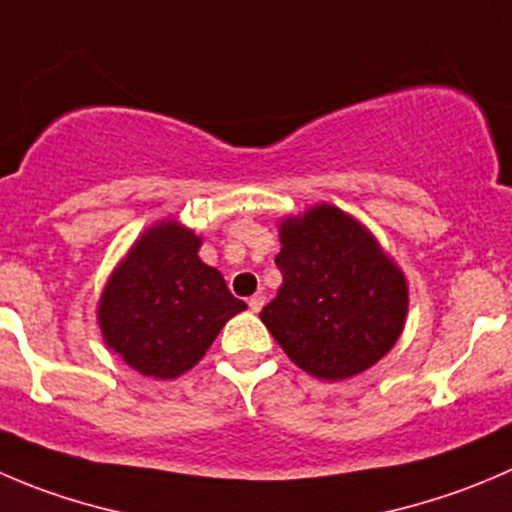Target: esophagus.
Here are the masks:
<instances>
[{
    "instance_id": "1",
    "label": "esophagus",
    "mask_w": 512,
    "mask_h": 512,
    "mask_svg": "<svg viewBox=\"0 0 512 512\" xmlns=\"http://www.w3.org/2000/svg\"><path fill=\"white\" fill-rule=\"evenodd\" d=\"M247 305H250L252 312H260L262 305H265V297H262V295H252L250 300H247Z\"/></svg>"
}]
</instances>
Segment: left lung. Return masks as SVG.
<instances>
[{"label":"left lung","mask_w":512,"mask_h":512,"mask_svg":"<svg viewBox=\"0 0 512 512\" xmlns=\"http://www.w3.org/2000/svg\"><path fill=\"white\" fill-rule=\"evenodd\" d=\"M277 297L260 317L297 367L345 380L398 342L408 315L403 272L370 232L332 205L280 227Z\"/></svg>","instance_id":"left-lung-1"}]
</instances>
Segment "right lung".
Masks as SVG:
<instances>
[{
    "instance_id": "add662e5",
    "label": "right lung",
    "mask_w": 512,
    "mask_h": 512,
    "mask_svg": "<svg viewBox=\"0 0 512 512\" xmlns=\"http://www.w3.org/2000/svg\"><path fill=\"white\" fill-rule=\"evenodd\" d=\"M197 250L195 232L162 222L142 235L104 287V342L142 375L170 380L195 367L222 325L247 307Z\"/></svg>"
}]
</instances>
